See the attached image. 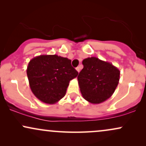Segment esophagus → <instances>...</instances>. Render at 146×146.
<instances>
[{
    "mask_svg": "<svg viewBox=\"0 0 146 146\" xmlns=\"http://www.w3.org/2000/svg\"><path fill=\"white\" fill-rule=\"evenodd\" d=\"M76 70H77V71H78L79 73V72L80 71V66H78V67L76 68Z\"/></svg>",
    "mask_w": 146,
    "mask_h": 146,
    "instance_id": "34e87169",
    "label": "esophagus"
}]
</instances>
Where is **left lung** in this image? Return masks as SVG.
<instances>
[{"instance_id":"obj_1","label":"left lung","mask_w":146,"mask_h":146,"mask_svg":"<svg viewBox=\"0 0 146 146\" xmlns=\"http://www.w3.org/2000/svg\"><path fill=\"white\" fill-rule=\"evenodd\" d=\"M82 64L78 80L83 98L91 104H100L110 98L119 84V70L95 57L86 58Z\"/></svg>"}]
</instances>
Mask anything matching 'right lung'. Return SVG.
Listing matches in <instances>:
<instances>
[{
	"label": "right lung",
	"instance_id": "right-lung-1",
	"mask_svg": "<svg viewBox=\"0 0 146 146\" xmlns=\"http://www.w3.org/2000/svg\"><path fill=\"white\" fill-rule=\"evenodd\" d=\"M71 62L57 55H41L30 60L27 74L31 91L38 100L53 104L64 96L69 82L78 75Z\"/></svg>",
	"mask_w": 146,
	"mask_h": 146
}]
</instances>
